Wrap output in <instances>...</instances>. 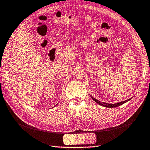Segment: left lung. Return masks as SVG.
<instances>
[{
  "label": "left lung",
  "mask_w": 150,
  "mask_h": 150,
  "mask_svg": "<svg viewBox=\"0 0 150 150\" xmlns=\"http://www.w3.org/2000/svg\"><path fill=\"white\" fill-rule=\"evenodd\" d=\"M91 97L92 98V99L94 101H95V102L97 103V104H98V105H101V106H105V107H108V108H115V107H117V106L123 105L124 103L128 102V100H130L131 99V98H130V99H128V100H126L122 101V102H120V103H115V104H108V103H106L100 102V101H99L98 100L96 99V98H93L91 95Z\"/></svg>",
  "instance_id": "obj_1"
}]
</instances>
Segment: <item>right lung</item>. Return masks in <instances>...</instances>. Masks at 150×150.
I'll return each mask as SVG.
<instances>
[{"mask_svg": "<svg viewBox=\"0 0 150 150\" xmlns=\"http://www.w3.org/2000/svg\"><path fill=\"white\" fill-rule=\"evenodd\" d=\"M56 105H55V106H56Z\"/></svg>", "mask_w": 150, "mask_h": 150, "instance_id": "1", "label": "right lung"}]
</instances>
